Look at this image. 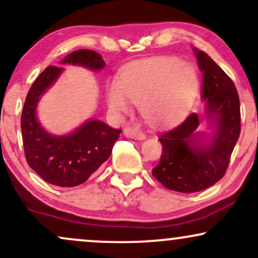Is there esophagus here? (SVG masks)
Returning <instances> with one entry per match:
<instances>
[{"label": "esophagus", "mask_w": 258, "mask_h": 258, "mask_svg": "<svg viewBox=\"0 0 258 258\" xmlns=\"http://www.w3.org/2000/svg\"><path fill=\"white\" fill-rule=\"evenodd\" d=\"M123 135H125V137L127 138L138 139V141H143V139H146V135H144L141 130L132 128V127H127V128L123 130Z\"/></svg>", "instance_id": "34e87169"}]
</instances>
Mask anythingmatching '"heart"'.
I'll list each match as a JSON object with an SVG mask.
<instances>
[{
    "label": "heart",
    "instance_id": "obj_1",
    "mask_svg": "<svg viewBox=\"0 0 258 258\" xmlns=\"http://www.w3.org/2000/svg\"><path fill=\"white\" fill-rule=\"evenodd\" d=\"M197 91L198 76L191 65L174 57H156L127 65L119 80H109L105 96L114 114H126L138 103L148 121L170 125L188 111Z\"/></svg>",
    "mask_w": 258,
    "mask_h": 258
}]
</instances>
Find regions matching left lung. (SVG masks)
Listing matches in <instances>:
<instances>
[{"instance_id":"8db88e82","label":"left lung","mask_w":258,"mask_h":258,"mask_svg":"<svg viewBox=\"0 0 258 258\" xmlns=\"http://www.w3.org/2000/svg\"><path fill=\"white\" fill-rule=\"evenodd\" d=\"M203 73L201 99L211 133L199 132L200 116L189 115L162 133L161 159L153 176L170 190L195 193L214 185L226 173L240 135V102L229 76L205 52L193 48Z\"/></svg>"}]
</instances>
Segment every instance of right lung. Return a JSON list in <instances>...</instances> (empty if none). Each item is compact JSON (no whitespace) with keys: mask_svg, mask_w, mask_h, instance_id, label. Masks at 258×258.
<instances>
[{"mask_svg":"<svg viewBox=\"0 0 258 258\" xmlns=\"http://www.w3.org/2000/svg\"><path fill=\"white\" fill-rule=\"evenodd\" d=\"M60 64L80 65L92 72H100L105 67L102 55L91 49L70 53ZM63 72V68L49 65L38 75L26 96L20 125L29 166L49 184L76 186L85 183L109 159L121 130L93 119L68 135L47 132L37 117V104Z\"/></svg>","mask_w":258,"mask_h":258,"instance_id":"obj_1","label":"right lung"}]
</instances>
